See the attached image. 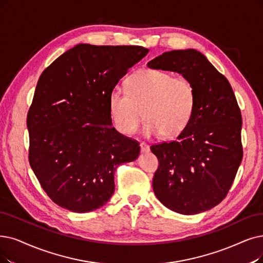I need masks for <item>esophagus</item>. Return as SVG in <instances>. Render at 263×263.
<instances>
[{"mask_svg": "<svg viewBox=\"0 0 263 263\" xmlns=\"http://www.w3.org/2000/svg\"><path fill=\"white\" fill-rule=\"evenodd\" d=\"M140 149H141L142 153H146V152L150 151V146H149V144H146L145 142H140Z\"/></svg>", "mask_w": 263, "mask_h": 263, "instance_id": "obj_1", "label": "esophagus"}]
</instances>
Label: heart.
<instances>
[{
    "label": "heart",
    "mask_w": 263,
    "mask_h": 263,
    "mask_svg": "<svg viewBox=\"0 0 263 263\" xmlns=\"http://www.w3.org/2000/svg\"><path fill=\"white\" fill-rule=\"evenodd\" d=\"M195 90L183 78L159 70H141L126 82V90L114 88L108 97L111 121L123 135H133L142 120L145 136L174 138L190 123L195 107Z\"/></svg>",
    "instance_id": "obj_1"
}]
</instances>
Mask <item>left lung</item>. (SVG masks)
I'll list each match as a JSON object with an SVG mask.
<instances>
[{"mask_svg":"<svg viewBox=\"0 0 263 263\" xmlns=\"http://www.w3.org/2000/svg\"><path fill=\"white\" fill-rule=\"evenodd\" d=\"M146 66L179 73L192 84L196 98L178 140L151 145L160 162L153 191L173 212H206L227 196L243 159L241 115L233 89L196 49L166 51Z\"/></svg>","mask_w":263,"mask_h":263,"instance_id":"left-lung-1","label":"left lung"}]
</instances>
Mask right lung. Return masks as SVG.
Returning a JSON list of instances; mask_svg holds the SVG:
<instances>
[{"instance_id":"obj_1","label":"right lung","mask_w":263,"mask_h":263,"mask_svg":"<svg viewBox=\"0 0 263 263\" xmlns=\"http://www.w3.org/2000/svg\"><path fill=\"white\" fill-rule=\"evenodd\" d=\"M149 49L78 44L42 73L27 117L29 163L62 208L88 213L114 193L118 166L137 160L139 143L114 127L109 93Z\"/></svg>"}]
</instances>
